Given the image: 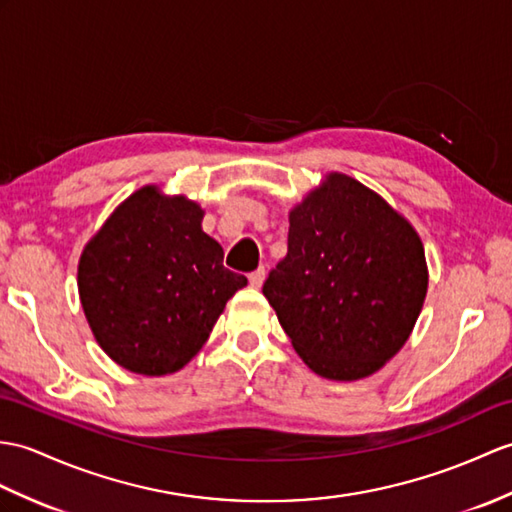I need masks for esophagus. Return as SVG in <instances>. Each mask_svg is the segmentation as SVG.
Segmentation results:
<instances>
[{
  "label": "esophagus",
  "instance_id": "1",
  "mask_svg": "<svg viewBox=\"0 0 512 512\" xmlns=\"http://www.w3.org/2000/svg\"><path fill=\"white\" fill-rule=\"evenodd\" d=\"M264 279H266V268L264 266H259L257 270L251 272V275H248V281H251L253 288H259V285L264 283Z\"/></svg>",
  "mask_w": 512,
  "mask_h": 512
}]
</instances>
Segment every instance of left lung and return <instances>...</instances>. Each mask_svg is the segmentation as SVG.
Segmentation results:
<instances>
[{
  "label": "left lung",
  "instance_id": "obj_1",
  "mask_svg": "<svg viewBox=\"0 0 512 512\" xmlns=\"http://www.w3.org/2000/svg\"><path fill=\"white\" fill-rule=\"evenodd\" d=\"M314 373L351 382L379 371L417 323L427 292L417 231L344 174L290 211L288 255L261 288Z\"/></svg>",
  "mask_w": 512,
  "mask_h": 512
}]
</instances>
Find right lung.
<instances>
[{
  "mask_svg": "<svg viewBox=\"0 0 512 512\" xmlns=\"http://www.w3.org/2000/svg\"><path fill=\"white\" fill-rule=\"evenodd\" d=\"M202 209L144 187L87 244L80 303L111 360L139 375L183 368L246 277L224 268L222 246L200 227Z\"/></svg>",
  "mask_w": 512,
  "mask_h": 512,
  "instance_id": "add662e5",
  "label": "right lung"
}]
</instances>
